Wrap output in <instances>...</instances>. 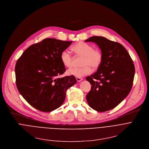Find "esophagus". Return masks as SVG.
<instances>
[{
  "instance_id": "obj_1",
  "label": "esophagus",
  "mask_w": 149,
  "mask_h": 149,
  "mask_svg": "<svg viewBox=\"0 0 149 149\" xmlns=\"http://www.w3.org/2000/svg\"><path fill=\"white\" fill-rule=\"evenodd\" d=\"M76 80H77V81L79 82V81H81V80H83V79L80 77H76Z\"/></svg>"
}]
</instances>
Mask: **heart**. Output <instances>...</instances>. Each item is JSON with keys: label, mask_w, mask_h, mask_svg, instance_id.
I'll list each match as a JSON object with an SVG mask.
<instances>
[{"label": "heart", "mask_w": 149, "mask_h": 149, "mask_svg": "<svg viewBox=\"0 0 149 149\" xmlns=\"http://www.w3.org/2000/svg\"><path fill=\"white\" fill-rule=\"evenodd\" d=\"M73 51L78 55L84 57L81 68H72L67 70V74L76 77H81L89 74L92 69H97L101 65L102 61V54L101 52L96 49H93L92 45L89 44L80 42L74 45ZM60 59L63 64L66 68H70L72 65V57L70 53L68 50L63 51L60 55Z\"/></svg>", "instance_id": "heart-1"}]
</instances>
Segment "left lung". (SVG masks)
<instances>
[{"instance_id": "1", "label": "left lung", "mask_w": 149, "mask_h": 149, "mask_svg": "<svg viewBox=\"0 0 149 149\" xmlns=\"http://www.w3.org/2000/svg\"><path fill=\"white\" fill-rule=\"evenodd\" d=\"M85 41L96 44L103 57L97 72L86 77L92 85L86 100L92 109L105 112L116 107L129 94L135 74L134 65L126 49L118 42L100 36L92 37Z\"/></svg>"}]
</instances>
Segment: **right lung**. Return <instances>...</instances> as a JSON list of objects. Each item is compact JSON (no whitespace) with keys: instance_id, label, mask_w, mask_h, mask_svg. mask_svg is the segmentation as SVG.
I'll list each match as a JSON object with an SVG mask.
<instances>
[{"instance_id":"right-lung-1","label":"right lung","mask_w":149,"mask_h":149,"mask_svg":"<svg viewBox=\"0 0 149 149\" xmlns=\"http://www.w3.org/2000/svg\"><path fill=\"white\" fill-rule=\"evenodd\" d=\"M72 43L46 38L29 46L15 65L18 91L32 107L50 112L64 102L67 89L76 83L73 76L59 77L65 71L61 53Z\"/></svg>"}]
</instances>
